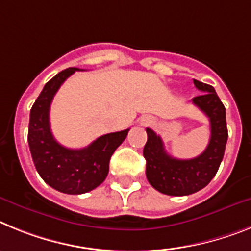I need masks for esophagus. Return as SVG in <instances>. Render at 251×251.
Segmentation results:
<instances>
[{
  "label": "esophagus",
  "mask_w": 251,
  "mask_h": 251,
  "mask_svg": "<svg viewBox=\"0 0 251 251\" xmlns=\"http://www.w3.org/2000/svg\"><path fill=\"white\" fill-rule=\"evenodd\" d=\"M152 123H154V121H152V119L150 116H144V117H141V120H140V124L144 126L151 125Z\"/></svg>",
  "instance_id": "obj_1"
}]
</instances>
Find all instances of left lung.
Instances as JSON below:
<instances>
[{
  "label": "left lung",
  "instance_id": "obj_1",
  "mask_svg": "<svg viewBox=\"0 0 251 251\" xmlns=\"http://www.w3.org/2000/svg\"><path fill=\"white\" fill-rule=\"evenodd\" d=\"M202 95L192 100L210 119V143L201 155L193 159L173 158L165 151L162 138L147 128L148 141L144 147L147 178L156 191L168 196H188L204 188L216 176L227 143L226 110L212 86L193 79Z\"/></svg>",
  "mask_w": 251,
  "mask_h": 251
}]
</instances>
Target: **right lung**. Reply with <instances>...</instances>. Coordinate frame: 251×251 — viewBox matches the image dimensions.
<instances>
[{
	"mask_svg": "<svg viewBox=\"0 0 251 251\" xmlns=\"http://www.w3.org/2000/svg\"><path fill=\"white\" fill-rule=\"evenodd\" d=\"M75 71L79 69H64L45 84L30 111L27 134L32 162L40 177L51 188L67 195L87 193L106 179L111 156L130 130L102 135L83 149H68L54 139L50 104L59 87Z\"/></svg>",
	"mask_w": 251,
	"mask_h": 251,
	"instance_id": "obj_1",
	"label": "right lung"
}]
</instances>
